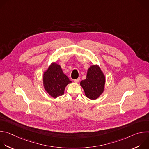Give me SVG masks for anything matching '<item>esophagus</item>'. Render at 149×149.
Returning a JSON list of instances; mask_svg holds the SVG:
<instances>
[{"label":"esophagus","mask_w":149,"mask_h":149,"mask_svg":"<svg viewBox=\"0 0 149 149\" xmlns=\"http://www.w3.org/2000/svg\"><path fill=\"white\" fill-rule=\"evenodd\" d=\"M79 80H80V78H77V79H74V81L75 82H78L79 81Z\"/></svg>","instance_id":"esophagus-1"}]
</instances>
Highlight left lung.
<instances>
[{"label": "left lung", "instance_id": "obj_1", "mask_svg": "<svg viewBox=\"0 0 149 149\" xmlns=\"http://www.w3.org/2000/svg\"><path fill=\"white\" fill-rule=\"evenodd\" d=\"M105 82V76L98 65H91L87 71V78L80 82L86 97L96 100L103 93Z\"/></svg>", "mask_w": 149, "mask_h": 149}]
</instances>
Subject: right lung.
Masks as SVG:
<instances>
[{
  "label": "right lung",
  "mask_w": 149,
  "mask_h": 149,
  "mask_svg": "<svg viewBox=\"0 0 149 149\" xmlns=\"http://www.w3.org/2000/svg\"><path fill=\"white\" fill-rule=\"evenodd\" d=\"M70 83L71 81L63 74L61 66L56 63H52L44 73V88L54 98L63 95L66 86Z\"/></svg>",
  "instance_id": "add662e5"
}]
</instances>
